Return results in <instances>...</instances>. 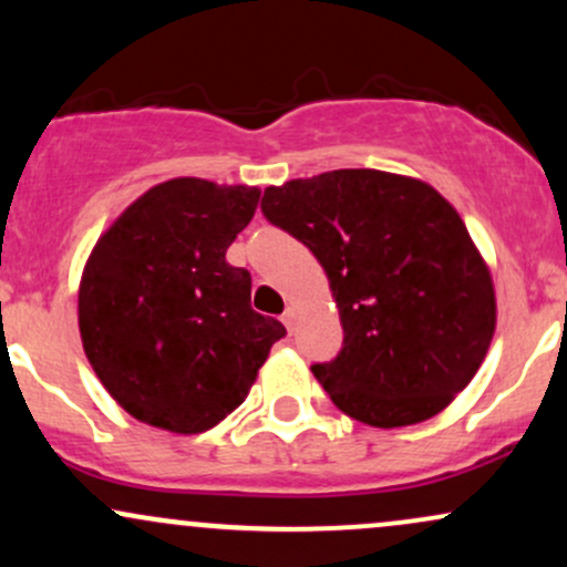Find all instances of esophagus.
I'll return each instance as SVG.
<instances>
[{
	"instance_id": "34e87169",
	"label": "esophagus",
	"mask_w": 567,
	"mask_h": 567,
	"mask_svg": "<svg viewBox=\"0 0 567 567\" xmlns=\"http://www.w3.org/2000/svg\"><path fill=\"white\" fill-rule=\"evenodd\" d=\"M296 309H292V306H290V309H285V315H282V322H285V328H288L290 330V333H292V328H296Z\"/></svg>"
}]
</instances>
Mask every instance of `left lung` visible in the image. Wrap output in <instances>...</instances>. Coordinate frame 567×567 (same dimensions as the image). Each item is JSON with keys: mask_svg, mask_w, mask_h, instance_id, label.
Listing matches in <instances>:
<instances>
[{"mask_svg": "<svg viewBox=\"0 0 567 567\" xmlns=\"http://www.w3.org/2000/svg\"><path fill=\"white\" fill-rule=\"evenodd\" d=\"M264 216L315 252L343 347L311 373L368 426L421 424L483 365L496 330L491 269L437 188L383 171L269 186Z\"/></svg>", "mask_w": 567, "mask_h": 567, "instance_id": "obj_1", "label": "left lung"}]
</instances>
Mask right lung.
I'll return each instance as SVG.
<instances>
[{"label": "right lung", "mask_w": 567, "mask_h": 567, "mask_svg": "<svg viewBox=\"0 0 567 567\" xmlns=\"http://www.w3.org/2000/svg\"><path fill=\"white\" fill-rule=\"evenodd\" d=\"M261 188L173 178L101 234L80 282L84 354L133 419L199 434L245 402L282 322L250 306L226 250Z\"/></svg>", "instance_id": "obj_1"}]
</instances>
